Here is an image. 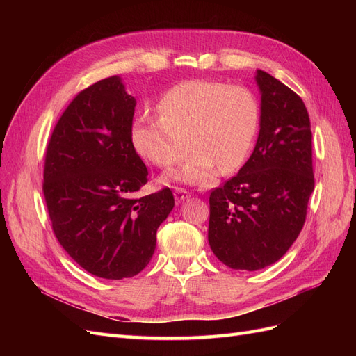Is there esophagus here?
<instances>
[{
    "mask_svg": "<svg viewBox=\"0 0 356 356\" xmlns=\"http://www.w3.org/2000/svg\"><path fill=\"white\" fill-rule=\"evenodd\" d=\"M174 196H175V200L178 203H181V202H184V200H187L190 197V193L187 190H184V188H175Z\"/></svg>",
    "mask_w": 356,
    "mask_h": 356,
    "instance_id": "1",
    "label": "esophagus"
}]
</instances>
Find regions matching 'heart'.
Here are the masks:
<instances>
[{"label": "heart", "instance_id": "heart-1", "mask_svg": "<svg viewBox=\"0 0 356 356\" xmlns=\"http://www.w3.org/2000/svg\"><path fill=\"white\" fill-rule=\"evenodd\" d=\"M159 115L141 114L132 124L136 152L157 166H170L195 147L166 179L207 184L217 168L233 170L245 160L258 129L260 108L251 90L212 80H188L169 89ZM191 143H188V141Z\"/></svg>", "mask_w": 356, "mask_h": 356}]
</instances>
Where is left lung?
<instances>
[{
	"instance_id": "obj_1",
	"label": "left lung",
	"mask_w": 356,
	"mask_h": 356,
	"mask_svg": "<svg viewBox=\"0 0 356 356\" xmlns=\"http://www.w3.org/2000/svg\"><path fill=\"white\" fill-rule=\"evenodd\" d=\"M260 132L238 175L209 197L208 241L234 270H260L281 260L306 220L314 191L312 132L300 96L261 70Z\"/></svg>"
}]
</instances>
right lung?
Returning a JSON list of instances; mask_svg holds the SVG:
<instances>
[{
  "mask_svg": "<svg viewBox=\"0 0 356 356\" xmlns=\"http://www.w3.org/2000/svg\"><path fill=\"white\" fill-rule=\"evenodd\" d=\"M135 106L118 75L92 84L59 118L46 153L53 232L75 263L104 279L143 270L175 204L169 188L136 196L148 170L131 138Z\"/></svg>",
  "mask_w": 356,
  "mask_h": 356,
  "instance_id": "right-lung-1",
  "label": "right lung"
}]
</instances>
